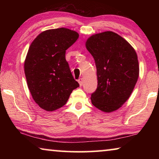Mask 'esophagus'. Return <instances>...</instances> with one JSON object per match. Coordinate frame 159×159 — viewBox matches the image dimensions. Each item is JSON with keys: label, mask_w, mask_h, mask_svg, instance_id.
Instances as JSON below:
<instances>
[{"label": "esophagus", "mask_w": 159, "mask_h": 159, "mask_svg": "<svg viewBox=\"0 0 159 159\" xmlns=\"http://www.w3.org/2000/svg\"><path fill=\"white\" fill-rule=\"evenodd\" d=\"M78 81H79V85H80V86H82L83 85V79H79V80H78Z\"/></svg>", "instance_id": "obj_1"}]
</instances>
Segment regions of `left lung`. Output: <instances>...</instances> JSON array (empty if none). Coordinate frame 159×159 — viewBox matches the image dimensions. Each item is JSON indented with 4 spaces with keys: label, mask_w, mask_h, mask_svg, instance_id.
Here are the masks:
<instances>
[{
    "label": "left lung",
    "mask_w": 159,
    "mask_h": 159,
    "mask_svg": "<svg viewBox=\"0 0 159 159\" xmlns=\"http://www.w3.org/2000/svg\"><path fill=\"white\" fill-rule=\"evenodd\" d=\"M85 46L95 60L98 76L92 104L104 112L114 111L130 98L138 81L137 53L126 40L113 31L93 35Z\"/></svg>",
    "instance_id": "left-lung-1"
}]
</instances>
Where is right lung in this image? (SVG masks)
<instances>
[{"label":"right lung","mask_w":159,"mask_h":159,"mask_svg":"<svg viewBox=\"0 0 159 159\" xmlns=\"http://www.w3.org/2000/svg\"><path fill=\"white\" fill-rule=\"evenodd\" d=\"M79 36L69 29H48L37 36L29 48L25 61L26 82L34 100L45 111L62 107L79 87L65 58L66 50Z\"/></svg>","instance_id":"1"}]
</instances>
